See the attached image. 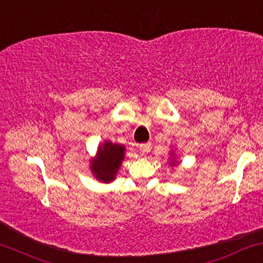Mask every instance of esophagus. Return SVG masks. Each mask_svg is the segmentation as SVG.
Returning <instances> with one entry per match:
<instances>
[{
  "mask_svg": "<svg viewBox=\"0 0 263 263\" xmlns=\"http://www.w3.org/2000/svg\"><path fill=\"white\" fill-rule=\"evenodd\" d=\"M151 149H152L151 143H144V144L139 145V152H141L142 154H148V153L151 152Z\"/></svg>",
  "mask_w": 263,
  "mask_h": 263,
  "instance_id": "1",
  "label": "esophagus"
}]
</instances>
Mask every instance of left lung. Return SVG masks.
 Masks as SVG:
<instances>
[{"label":"left lung","instance_id":"8db88e82","mask_svg":"<svg viewBox=\"0 0 263 263\" xmlns=\"http://www.w3.org/2000/svg\"><path fill=\"white\" fill-rule=\"evenodd\" d=\"M176 158H177V156H175V152L174 151L170 152V158H168V161H170V162H168V165L172 166V167L179 164V161Z\"/></svg>","mask_w":263,"mask_h":263}]
</instances>
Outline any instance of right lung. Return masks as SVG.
<instances>
[{"mask_svg":"<svg viewBox=\"0 0 263 263\" xmlns=\"http://www.w3.org/2000/svg\"><path fill=\"white\" fill-rule=\"evenodd\" d=\"M125 145L104 141L98 145L96 156L89 160L93 177L102 183H110L116 177L125 159Z\"/></svg>","mask_w":263,"mask_h":263,"instance_id":"add662e5","label":"right lung"}]
</instances>
